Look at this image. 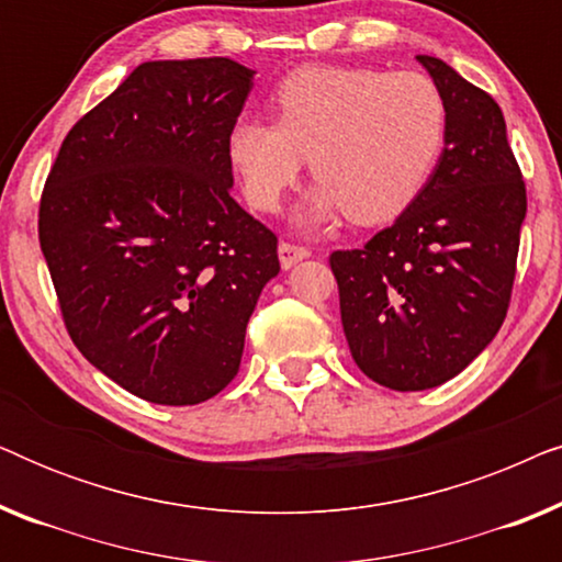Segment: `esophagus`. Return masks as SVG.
Returning <instances> with one entry per match:
<instances>
[{"mask_svg":"<svg viewBox=\"0 0 562 562\" xmlns=\"http://www.w3.org/2000/svg\"><path fill=\"white\" fill-rule=\"evenodd\" d=\"M279 258H281L283 268H291V266H296L299 260L310 258V248H304V245H296V243H289V240H281Z\"/></svg>","mask_w":562,"mask_h":562,"instance_id":"esophagus-1","label":"esophagus"}]
</instances>
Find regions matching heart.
Masks as SVG:
<instances>
[{
    "instance_id": "1",
    "label": "heart",
    "mask_w": 562,
    "mask_h": 562,
    "mask_svg": "<svg viewBox=\"0 0 562 562\" xmlns=\"http://www.w3.org/2000/svg\"><path fill=\"white\" fill-rule=\"evenodd\" d=\"M271 106L276 122L233 127L229 164L250 206L273 212L310 158L319 181L310 222L340 210L356 225L398 217L432 179L448 137L442 91L419 71L302 66L276 87Z\"/></svg>"
}]
</instances>
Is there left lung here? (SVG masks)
<instances>
[{"label":"left lung","mask_w":562,"mask_h":562,"mask_svg":"<svg viewBox=\"0 0 562 562\" xmlns=\"http://www.w3.org/2000/svg\"><path fill=\"white\" fill-rule=\"evenodd\" d=\"M417 60L448 106L432 179L363 248L329 256L352 360L394 391L440 386L494 340L527 214L502 106L445 60Z\"/></svg>","instance_id":"left-lung-1"}]
</instances>
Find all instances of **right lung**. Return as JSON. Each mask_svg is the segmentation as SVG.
I'll return each mask as SVG.
<instances>
[{
	"instance_id": "1",
	"label": "right lung",
	"mask_w": 562,
	"mask_h": 562,
	"mask_svg": "<svg viewBox=\"0 0 562 562\" xmlns=\"http://www.w3.org/2000/svg\"><path fill=\"white\" fill-rule=\"evenodd\" d=\"M252 71L148 60L68 130L37 237L60 317L91 366L153 404L191 406L237 375L279 237L229 194V133Z\"/></svg>"
}]
</instances>
